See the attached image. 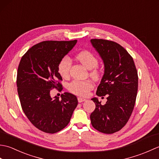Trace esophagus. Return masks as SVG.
<instances>
[{
	"instance_id": "1",
	"label": "esophagus",
	"mask_w": 159,
	"mask_h": 159,
	"mask_svg": "<svg viewBox=\"0 0 159 159\" xmlns=\"http://www.w3.org/2000/svg\"><path fill=\"white\" fill-rule=\"evenodd\" d=\"M85 100H86L85 98H80V97L78 98V101H79V102H83Z\"/></svg>"
}]
</instances>
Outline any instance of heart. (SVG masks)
Instances as JSON below:
<instances>
[{"mask_svg":"<svg viewBox=\"0 0 159 159\" xmlns=\"http://www.w3.org/2000/svg\"><path fill=\"white\" fill-rule=\"evenodd\" d=\"M77 59L85 66L87 69H93L90 72V76L93 79H98L100 77V72L97 69L94 68L98 64V60L92 52L89 51H83L78 54L76 56ZM72 66V62L68 57H64L60 60L57 66L58 72L63 78L69 76L70 71ZM93 85L89 80H74L68 85V89L70 92L77 96H86L89 94V92L93 89Z\"/></svg>","mask_w":159,"mask_h":159,"instance_id":"heart-1","label":"heart"}]
</instances>
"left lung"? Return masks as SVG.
I'll return each mask as SVG.
<instances>
[{
  "instance_id": "obj_1",
  "label": "left lung",
  "mask_w": 159,
  "mask_h": 159,
  "mask_svg": "<svg viewBox=\"0 0 159 159\" xmlns=\"http://www.w3.org/2000/svg\"><path fill=\"white\" fill-rule=\"evenodd\" d=\"M91 43L104 66L96 95L107 96L104 105L97 98L92 99L96 109L90 116L91 123L101 133L112 134L126 125L133 113L138 90L137 71L133 57L119 43L102 39H92Z\"/></svg>"
}]
</instances>
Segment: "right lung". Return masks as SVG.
I'll return each instance as SVG.
<instances>
[{"instance_id":"add662e5","label":"right lung","mask_w":159,"mask_h":159,"mask_svg":"<svg viewBox=\"0 0 159 159\" xmlns=\"http://www.w3.org/2000/svg\"><path fill=\"white\" fill-rule=\"evenodd\" d=\"M77 40L44 41L32 46L22 56L17 73V87L24 113L29 121L46 133H55L69 124L78 104L76 96L65 92L61 98L50 96L54 88L63 87L57 66Z\"/></svg>"}]
</instances>
